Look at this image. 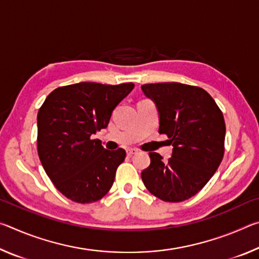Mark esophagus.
<instances>
[{
  "instance_id": "obj_1",
  "label": "esophagus",
  "mask_w": 259,
  "mask_h": 259,
  "mask_svg": "<svg viewBox=\"0 0 259 259\" xmlns=\"http://www.w3.org/2000/svg\"><path fill=\"white\" fill-rule=\"evenodd\" d=\"M138 150H136V148H129V150H126V154L128 155H134V154H137Z\"/></svg>"
}]
</instances>
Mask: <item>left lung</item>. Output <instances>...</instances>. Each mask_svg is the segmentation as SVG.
<instances>
[{
	"mask_svg": "<svg viewBox=\"0 0 259 259\" xmlns=\"http://www.w3.org/2000/svg\"><path fill=\"white\" fill-rule=\"evenodd\" d=\"M142 90L159 113V133L168 136L172 154L168 161L150 152L143 170L144 185L166 202L195 195L216 172L224 155L225 121L211 96L202 88L182 83L144 84Z\"/></svg>",
	"mask_w": 259,
	"mask_h": 259,
	"instance_id": "obj_1",
	"label": "left lung"
}]
</instances>
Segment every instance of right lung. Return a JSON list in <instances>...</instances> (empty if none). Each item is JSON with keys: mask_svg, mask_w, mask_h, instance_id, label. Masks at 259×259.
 I'll list each match as a JSON object with an SVG mask.
<instances>
[{"mask_svg": "<svg viewBox=\"0 0 259 259\" xmlns=\"http://www.w3.org/2000/svg\"><path fill=\"white\" fill-rule=\"evenodd\" d=\"M134 83L109 85L95 82L57 88L37 114V152L57 190L78 203L96 202L106 195L125 151H108L91 139L108 125L117 105Z\"/></svg>", "mask_w": 259, "mask_h": 259, "instance_id": "obj_1", "label": "right lung"}]
</instances>
